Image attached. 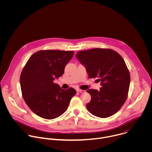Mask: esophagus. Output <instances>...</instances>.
I'll use <instances>...</instances> for the list:
<instances>
[{
  "label": "esophagus",
  "mask_w": 152,
  "mask_h": 152,
  "mask_svg": "<svg viewBox=\"0 0 152 152\" xmlns=\"http://www.w3.org/2000/svg\"><path fill=\"white\" fill-rule=\"evenodd\" d=\"M77 91L80 93H84L85 92V90H80V89H77Z\"/></svg>",
  "instance_id": "34e87169"
}]
</instances>
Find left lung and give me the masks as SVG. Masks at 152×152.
Instances as JSON below:
<instances>
[{
    "mask_svg": "<svg viewBox=\"0 0 152 152\" xmlns=\"http://www.w3.org/2000/svg\"><path fill=\"white\" fill-rule=\"evenodd\" d=\"M76 56L85 67L88 77H98L102 86L99 91H86L91 97L86 104L87 110L100 118L113 115L124 103L131 82L124 59L112 49L100 48L80 51Z\"/></svg>",
    "mask_w": 152,
    "mask_h": 152,
    "instance_id": "left-lung-1",
    "label": "left lung"
}]
</instances>
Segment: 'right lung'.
Returning a JSON list of instances; mask_svg holds the SVG:
<instances>
[{"label":"right lung","mask_w":152,"mask_h":152,"mask_svg":"<svg viewBox=\"0 0 152 152\" xmlns=\"http://www.w3.org/2000/svg\"><path fill=\"white\" fill-rule=\"evenodd\" d=\"M73 54V51L40 50L28 59L20 82L26 103L37 115L52 120L67 110L76 91L72 88L64 90L53 80L64 74Z\"/></svg>","instance_id":"add662e5"}]
</instances>
